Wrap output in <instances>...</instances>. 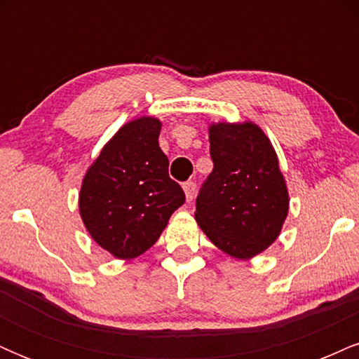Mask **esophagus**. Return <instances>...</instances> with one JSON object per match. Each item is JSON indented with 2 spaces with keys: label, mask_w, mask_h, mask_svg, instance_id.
Instances as JSON below:
<instances>
[{
  "label": "esophagus",
  "mask_w": 359,
  "mask_h": 359,
  "mask_svg": "<svg viewBox=\"0 0 359 359\" xmlns=\"http://www.w3.org/2000/svg\"><path fill=\"white\" fill-rule=\"evenodd\" d=\"M184 192H185V199H187V203H191L194 199V194H196V182H192V180H187V182H184Z\"/></svg>",
  "instance_id": "34e87169"
}]
</instances>
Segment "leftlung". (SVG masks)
Listing matches in <instances>:
<instances>
[{
	"mask_svg": "<svg viewBox=\"0 0 359 359\" xmlns=\"http://www.w3.org/2000/svg\"><path fill=\"white\" fill-rule=\"evenodd\" d=\"M212 172L196 201V221L229 257L248 259L278 238L288 191L270 140L251 121L209 126Z\"/></svg>",
	"mask_w": 359,
	"mask_h": 359,
	"instance_id": "obj_1",
	"label": "left lung"
}]
</instances>
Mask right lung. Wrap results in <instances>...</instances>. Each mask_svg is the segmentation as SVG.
Masks as SVG:
<instances>
[{
	"label": "right lung",
	"mask_w": 359,
	"mask_h": 359,
	"mask_svg": "<svg viewBox=\"0 0 359 359\" xmlns=\"http://www.w3.org/2000/svg\"><path fill=\"white\" fill-rule=\"evenodd\" d=\"M160 119L126 123L86 172L79 212L90 238L113 257L131 259L155 245L185 194L168 177Z\"/></svg>",
	"instance_id": "1"
}]
</instances>
